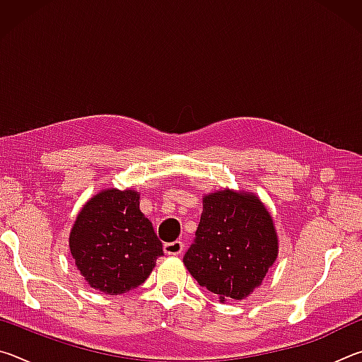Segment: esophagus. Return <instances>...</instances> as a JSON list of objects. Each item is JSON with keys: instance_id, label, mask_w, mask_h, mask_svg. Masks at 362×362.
<instances>
[{"instance_id": "1", "label": "esophagus", "mask_w": 362, "mask_h": 362, "mask_svg": "<svg viewBox=\"0 0 362 362\" xmlns=\"http://www.w3.org/2000/svg\"><path fill=\"white\" fill-rule=\"evenodd\" d=\"M164 254L168 255H180L183 252V243L182 241H173V243H164Z\"/></svg>"}]
</instances>
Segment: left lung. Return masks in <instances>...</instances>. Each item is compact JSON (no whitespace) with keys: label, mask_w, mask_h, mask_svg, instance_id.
Listing matches in <instances>:
<instances>
[{"label":"left lung","mask_w":362,"mask_h":362,"mask_svg":"<svg viewBox=\"0 0 362 362\" xmlns=\"http://www.w3.org/2000/svg\"><path fill=\"white\" fill-rule=\"evenodd\" d=\"M278 257L273 218L255 194L222 189L203 198L194 241L183 255L189 274L220 298L243 300Z\"/></svg>","instance_id":"obj_1"}]
</instances>
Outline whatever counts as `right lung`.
Wrapping results in <instances>:
<instances>
[{
    "mask_svg": "<svg viewBox=\"0 0 362 362\" xmlns=\"http://www.w3.org/2000/svg\"><path fill=\"white\" fill-rule=\"evenodd\" d=\"M136 189H103L78 214L70 252L93 289L119 296L150 276L163 244L139 209Z\"/></svg>",
    "mask_w": 362,
    "mask_h": 362,
    "instance_id": "obj_1",
    "label": "right lung"
}]
</instances>
